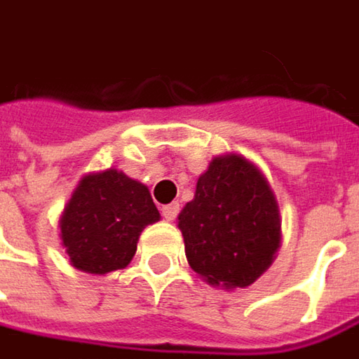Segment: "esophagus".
<instances>
[{
  "label": "esophagus",
  "mask_w": 359,
  "mask_h": 359,
  "mask_svg": "<svg viewBox=\"0 0 359 359\" xmlns=\"http://www.w3.org/2000/svg\"><path fill=\"white\" fill-rule=\"evenodd\" d=\"M179 210H180L179 203L165 204V206H163V217L167 218V220H175V218L179 217Z\"/></svg>",
  "instance_id": "34e87169"
}]
</instances>
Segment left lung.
Listing matches in <instances>:
<instances>
[{
  "instance_id": "8db88e82",
  "label": "left lung",
  "mask_w": 359,
  "mask_h": 359,
  "mask_svg": "<svg viewBox=\"0 0 359 359\" xmlns=\"http://www.w3.org/2000/svg\"><path fill=\"white\" fill-rule=\"evenodd\" d=\"M184 252L206 282L244 288L272 264L280 210L264 175L241 155L217 156L179 215Z\"/></svg>"
}]
</instances>
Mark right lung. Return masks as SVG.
Wrapping results in <instances>:
<instances>
[{
  "mask_svg": "<svg viewBox=\"0 0 359 359\" xmlns=\"http://www.w3.org/2000/svg\"><path fill=\"white\" fill-rule=\"evenodd\" d=\"M161 218L149 189L115 168L89 175L61 217V241L75 268L107 274L125 268L147 224Z\"/></svg>",
  "mask_w": 359,
  "mask_h": 359,
  "instance_id": "right-lung-1",
  "label": "right lung"
}]
</instances>
